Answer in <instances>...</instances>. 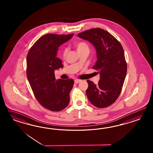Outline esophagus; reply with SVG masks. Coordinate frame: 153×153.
<instances>
[{
	"label": "esophagus",
	"mask_w": 153,
	"mask_h": 153,
	"mask_svg": "<svg viewBox=\"0 0 153 153\" xmlns=\"http://www.w3.org/2000/svg\"><path fill=\"white\" fill-rule=\"evenodd\" d=\"M81 81V79H76L74 80V83H79V82H80Z\"/></svg>",
	"instance_id": "34e87169"
}]
</instances>
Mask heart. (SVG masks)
<instances>
[{"label": "heart", "instance_id": "heart-1", "mask_svg": "<svg viewBox=\"0 0 153 153\" xmlns=\"http://www.w3.org/2000/svg\"><path fill=\"white\" fill-rule=\"evenodd\" d=\"M74 46L77 51L79 53L82 52V51H86V50H89V47L88 45V44L85 42H82V41H79V42H76L74 44ZM67 50L66 49H64L62 51V57L63 58H65L67 55Z\"/></svg>", "mask_w": 153, "mask_h": 153}]
</instances>
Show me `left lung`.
Wrapping results in <instances>:
<instances>
[{"label": "left lung", "instance_id": "obj_1", "mask_svg": "<svg viewBox=\"0 0 153 153\" xmlns=\"http://www.w3.org/2000/svg\"><path fill=\"white\" fill-rule=\"evenodd\" d=\"M78 36L92 43L97 54V61L92 68L99 71L100 79L97 85L87 80V97L95 107H109L120 96L127 74L123 47L111 34L100 28L90 29Z\"/></svg>", "mask_w": 153, "mask_h": 153}]
</instances>
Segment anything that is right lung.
Returning a JSON list of instances; mask_svg holds the SVG:
<instances>
[{"mask_svg": "<svg viewBox=\"0 0 153 153\" xmlns=\"http://www.w3.org/2000/svg\"><path fill=\"white\" fill-rule=\"evenodd\" d=\"M73 35L74 33L44 35L28 52V81L38 102L51 111H60L70 102V93L74 81L71 79L56 80L54 71L63 67L61 59L56 56L58 47Z\"/></svg>", "mask_w": 153, "mask_h": 153, "instance_id": "add662e5", "label": "right lung"}]
</instances>
